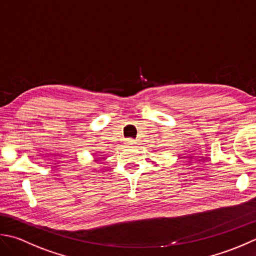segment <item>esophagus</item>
Listing matches in <instances>:
<instances>
[{"label":"esophagus","instance_id":"1","mask_svg":"<svg viewBox=\"0 0 256 256\" xmlns=\"http://www.w3.org/2000/svg\"><path fill=\"white\" fill-rule=\"evenodd\" d=\"M126 144H127V146H132V144H134V139H127V140H126Z\"/></svg>","mask_w":256,"mask_h":256}]
</instances>
